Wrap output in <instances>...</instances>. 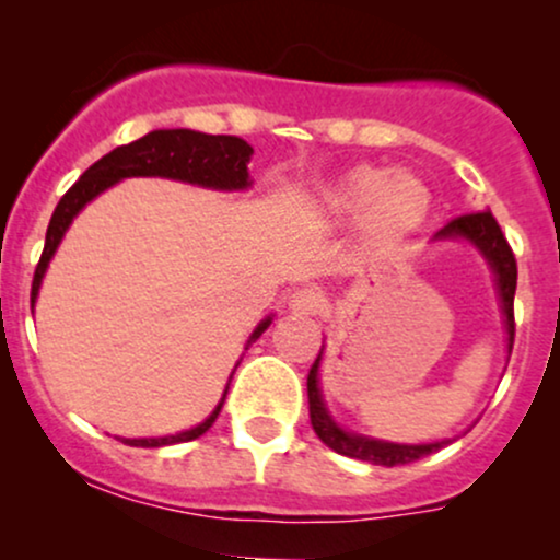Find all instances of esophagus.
Masks as SVG:
<instances>
[{
	"instance_id": "esophagus-1",
	"label": "esophagus",
	"mask_w": 560,
	"mask_h": 560,
	"mask_svg": "<svg viewBox=\"0 0 560 560\" xmlns=\"http://www.w3.org/2000/svg\"><path fill=\"white\" fill-rule=\"evenodd\" d=\"M289 307H292L294 313H300V316H318V313L326 307V298L318 292V289L305 287V289H298V292L289 298Z\"/></svg>"
}]
</instances>
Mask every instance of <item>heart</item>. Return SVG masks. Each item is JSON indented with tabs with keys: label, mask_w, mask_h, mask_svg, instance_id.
Listing matches in <instances>:
<instances>
[{
	"label": "heart",
	"mask_w": 560,
	"mask_h": 560,
	"mask_svg": "<svg viewBox=\"0 0 560 560\" xmlns=\"http://www.w3.org/2000/svg\"><path fill=\"white\" fill-rule=\"evenodd\" d=\"M318 208L337 223L358 218V231L369 247L392 249L427 223L432 191L413 173L361 165L320 186Z\"/></svg>",
	"instance_id": "1"
}]
</instances>
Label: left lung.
Returning a JSON list of instances; mask_svg holds the SVG:
<instances>
[{"label":"left lung","instance_id":"left-lung-1","mask_svg":"<svg viewBox=\"0 0 560 560\" xmlns=\"http://www.w3.org/2000/svg\"><path fill=\"white\" fill-rule=\"evenodd\" d=\"M434 240H466L485 255V260L490 262L494 281H498V294L500 305H503L505 316V329H508V355H511L513 347V334H516V320H513V294H516V258H513V249L500 231L498 221L490 210L485 213H466L453 218L445 229H440L434 234ZM320 355H324V347H320L316 363L311 365V374H307V402H311V423L313 432L318 434V440L326 447H331L334 453L347 455V458L355 460H369L374 466H400V464H413V460L423 458V455H432L440 447H445L450 440L442 442H429V445H397V442H384L374 440V436L352 434L345 432L342 427H337L334 419L326 410L324 395L318 387V369H320Z\"/></svg>","mask_w":560,"mask_h":560}]
</instances>
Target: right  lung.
Here are the masks:
<instances>
[{
    "label": "right lung",
    "instance_id": "right-lung-1",
    "mask_svg": "<svg viewBox=\"0 0 560 560\" xmlns=\"http://www.w3.org/2000/svg\"><path fill=\"white\" fill-rule=\"evenodd\" d=\"M253 155V147L240 137H223V133H199L191 128H160V131H150L147 137H141L131 144L115 147L113 152H107L105 158L96 160L92 168L83 171V176L75 182L70 189L62 195L57 202L52 221L47 229V242H44V253L38 258L36 273H34V287H31V307H34L38 287H42L44 273H47L49 260L57 253V244L62 242L66 231L73 218L86 208V202H92L96 195H102L105 189H110L113 184L124 182L131 176H160V178H173V182H186L197 186H208V189H247L249 173L247 163ZM271 326V316L260 320L258 329L249 334L247 347L260 337L262 331ZM244 347V350H247ZM240 365V363H236ZM236 371V369H234ZM234 376V374H231ZM231 382V378H229ZM226 389H223L221 402L215 405L213 413L208 416L202 423H197L195 429H186V432L168 434V436H141V440H126V445L131 447H163V445H176V442H191L197 436H202L213 427L218 413H221L223 400H226Z\"/></svg>",
    "mask_w": 560,
    "mask_h": 560
}]
</instances>
